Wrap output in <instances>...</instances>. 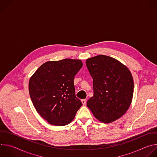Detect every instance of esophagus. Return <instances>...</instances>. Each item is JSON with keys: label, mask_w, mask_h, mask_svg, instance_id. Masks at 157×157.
<instances>
[{"label": "esophagus", "mask_w": 157, "mask_h": 157, "mask_svg": "<svg viewBox=\"0 0 157 157\" xmlns=\"http://www.w3.org/2000/svg\"><path fill=\"white\" fill-rule=\"evenodd\" d=\"M81 102H82L83 105H86V99H82Z\"/></svg>", "instance_id": "obj_1"}]
</instances>
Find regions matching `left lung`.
Listing matches in <instances>:
<instances>
[{
    "instance_id": "obj_1",
    "label": "left lung",
    "mask_w": 157,
    "mask_h": 157,
    "mask_svg": "<svg viewBox=\"0 0 157 157\" xmlns=\"http://www.w3.org/2000/svg\"><path fill=\"white\" fill-rule=\"evenodd\" d=\"M86 64L93 79L94 90L87 106L101 122H113L126 113L132 102V74L120 61L103 55L88 58Z\"/></svg>"
}]
</instances>
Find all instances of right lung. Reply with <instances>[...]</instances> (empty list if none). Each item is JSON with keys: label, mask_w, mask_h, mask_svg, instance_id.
<instances>
[{"label": "right lung", "mask_w": 157, "mask_h": 157, "mask_svg": "<svg viewBox=\"0 0 157 157\" xmlns=\"http://www.w3.org/2000/svg\"><path fill=\"white\" fill-rule=\"evenodd\" d=\"M82 66L80 59L47 61L30 78L31 100L37 113L50 124L68 125L82 105L74 86L75 76Z\"/></svg>", "instance_id": "right-lung-1"}]
</instances>
